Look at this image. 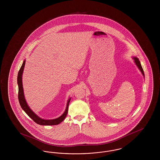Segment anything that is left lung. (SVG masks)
Instances as JSON below:
<instances>
[{
  "label": "left lung",
  "instance_id": "obj_1",
  "mask_svg": "<svg viewBox=\"0 0 160 160\" xmlns=\"http://www.w3.org/2000/svg\"><path fill=\"white\" fill-rule=\"evenodd\" d=\"M133 59H134V62H135L136 65L138 67V68L140 70V71L142 72V74L143 75V76H145L144 72H143V69L142 68V65H141V64H140V61L138 60V59L137 58H133Z\"/></svg>",
  "mask_w": 160,
  "mask_h": 160
}]
</instances>
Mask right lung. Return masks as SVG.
I'll return each mask as SVG.
<instances>
[{"instance_id": "right-lung-1", "label": "right lung", "mask_w": 160, "mask_h": 160, "mask_svg": "<svg viewBox=\"0 0 160 160\" xmlns=\"http://www.w3.org/2000/svg\"><path fill=\"white\" fill-rule=\"evenodd\" d=\"M24 65H25V61H24L23 62V64L18 71V76H17V83L18 86V100H19V102H20L21 107L22 108L23 110L26 113V114H28L34 122H36L39 125H58V124L60 123L61 122H62L65 119V118L67 115L69 104L71 98H69L68 101V102L67 104V108L65 109V112L58 118H56L55 119H52V120H45V119H42L39 118L37 114H35L32 111L31 108L28 106L26 101L24 98V97L23 85H22V74H23Z\"/></svg>"}]
</instances>
